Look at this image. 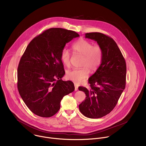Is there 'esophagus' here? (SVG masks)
I'll list each match as a JSON object with an SVG mask.
<instances>
[{"mask_svg":"<svg viewBox=\"0 0 146 146\" xmlns=\"http://www.w3.org/2000/svg\"><path fill=\"white\" fill-rule=\"evenodd\" d=\"M74 86H75V91H77L78 89V86L76 83H74Z\"/></svg>","mask_w":146,"mask_h":146,"instance_id":"esophagus-1","label":"esophagus"}]
</instances>
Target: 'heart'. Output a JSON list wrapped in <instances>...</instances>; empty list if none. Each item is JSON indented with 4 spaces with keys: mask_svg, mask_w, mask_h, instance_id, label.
Listing matches in <instances>:
<instances>
[{
    "mask_svg": "<svg viewBox=\"0 0 146 146\" xmlns=\"http://www.w3.org/2000/svg\"><path fill=\"white\" fill-rule=\"evenodd\" d=\"M72 50L75 54L83 55L80 68H74L67 72L66 76L69 80L75 83H80L87 78L90 74V70L94 72L100 66L103 59V51L99 45H94L90 41L80 39L72 46ZM71 54L68 50L64 48L60 54V59L63 64L68 67L70 65Z\"/></svg>",
    "mask_w": 146,
    "mask_h": 146,
    "instance_id": "obj_1",
    "label": "heart"
}]
</instances>
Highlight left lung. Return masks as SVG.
I'll list each match as a JSON object with an SVG mask.
<instances>
[{
	"mask_svg": "<svg viewBox=\"0 0 146 146\" xmlns=\"http://www.w3.org/2000/svg\"><path fill=\"white\" fill-rule=\"evenodd\" d=\"M85 35L86 38L97 42L103 56L100 66L88 79L90 88L79 87L86 96L79 108L85 116L96 119L106 116L116 106L125 87L126 63L112 38L100 33Z\"/></svg>",
	"mask_w": 146,
	"mask_h": 146,
	"instance_id": "left-lung-1",
	"label": "left lung"
}]
</instances>
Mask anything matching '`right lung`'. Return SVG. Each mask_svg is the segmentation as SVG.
Instances as JSON below:
<instances>
[{"label":"right lung","instance_id":"right-lung-1","mask_svg":"<svg viewBox=\"0 0 146 146\" xmlns=\"http://www.w3.org/2000/svg\"><path fill=\"white\" fill-rule=\"evenodd\" d=\"M79 35L52 28L34 38L27 46L18 68V89L27 107L35 115L49 117L59 110L63 98L75 90L65 74L60 54L66 44Z\"/></svg>","mask_w":146,"mask_h":146}]
</instances>
